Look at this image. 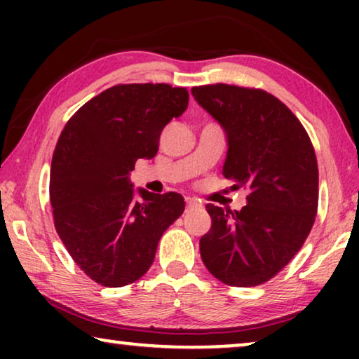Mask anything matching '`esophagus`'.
I'll use <instances>...</instances> for the list:
<instances>
[{"mask_svg": "<svg viewBox=\"0 0 359 359\" xmlns=\"http://www.w3.org/2000/svg\"><path fill=\"white\" fill-rule=\"evenodd\" d=\"M186 204H188V208H191V209L201 208V203H199L198 199H194V198H186Z\"/></svg>", "mask_w": 359, "mask_h": 359, "instance_id": "34e87169", "label": "esophagus"}]
</instances>
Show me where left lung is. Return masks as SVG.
I'll list each match as a JSON object with an SVG mask.
<instances>
[{
  "label": "left lung",
  "mask_w": 359,
  "mask_h": 359,
  "mask_svg": "<svg viewBox=\"0 0 359 359\" xmlns=\"http://www.w3.org/2000/svg\"><path fill=\"white\" fill-rule=\"evenodd\" d=\"M191 93L227 137L224 176L248 191L242 210L205 205L212 225L199 240L201 258L229 286H258L291 262L311 232L316 151L297 117L266 91L217 83Z\"/></svg>",
  "instance_id": "1"
}]
</instances>
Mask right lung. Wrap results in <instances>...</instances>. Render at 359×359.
I'll return each mask as SVG.
<instances>
[{"mask_svg": "<svg viewBox=\"0 0 359 359\" xmlns=\"http://www.w3.org/2000/svg\"><path fill=\"white\" fill-rule=\"evenodd\" d=\"M186 88L117 85L67 122L50 166V204L58 237L81 271L106 287L144 276L161 235L183 214L178 193L135 191L139 158H154L163 127L188 107Z\"/></svg>", "mask_w": 359, "mask_h": 359, "instance_id": "obj_1", "label": "right lung"}]
</instances>
